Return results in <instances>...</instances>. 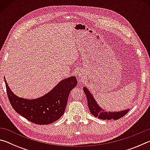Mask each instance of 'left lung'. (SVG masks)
<instances>
[{
  "mask_svg": "<svg viewBox=\"0 0 150 150\" xmlns=\"http://www.w3.org/2000/svg\"><path fill=\"white\" fill-rule=\"evenodd\" d=\"M83 91H84L85 95L87 96L88 106L91 113L95 117L102 119V120H111V119L118 120L121 117H123L124 115L128 112L129 110L117 112H106L98 106L95 100L94 99L93 96L91 95V94L89 93L88 89H87V88L84 87Z\"/></svg>",
  "mask_w": 150,
  "mask_h": 150,
  "instance_id": "8db88e82",
  "label": "left lung"
}]
</instances>
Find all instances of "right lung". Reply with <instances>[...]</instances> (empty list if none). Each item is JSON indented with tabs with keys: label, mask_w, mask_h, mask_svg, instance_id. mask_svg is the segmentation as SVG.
Instances as JSON below:
<instances>
[{
	"label": "right lung",
	"mask_w": 150,
	"mask_h": 150,
	"mask_svg": "<svg viewBox=\"0 0 150 150\" xmlns=\"http://www.w3.org/2000/svg\"><path fill=\"white\" fill-rule=\"evenodd\" d=\"M4 81L8 98L14 110L28 120L40 125L51 124L62 117L70 91L77 84L75 77H71L61 81L42 97L28 100L18 97L12 93L6 80Z\"/></svg>",
	"instance_id": "1"
}]
</instances>
